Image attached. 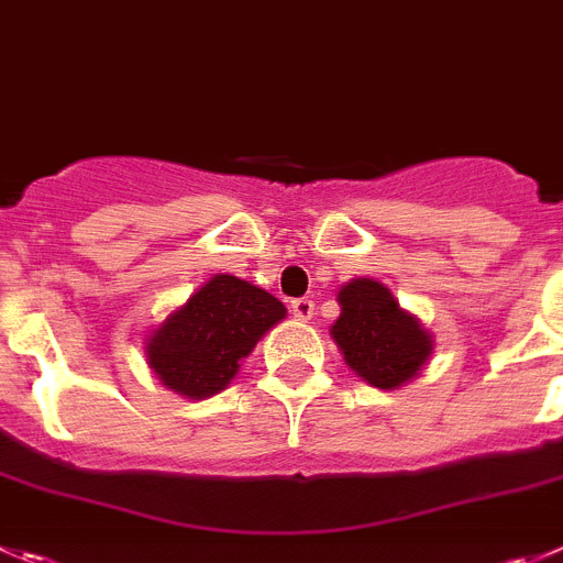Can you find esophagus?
I'll list each match as a JSON object with an SVG mask.
<instances>
[{
  "label": "esophagus",
  "mask_w": 563,
  "mask_h": 563,
  "mask_svg": "<svg viewBox=\"0 0 563 563\" xmlns=\"http://www.w3.org/2000/svg\"><path fill=\"white\" fill-rule=\"evenodd\" d=\"M290 312H292V318L307 323V320L314 318V301L312 298H296V301H290Z\"/></svg>",
  "instance_id": "esophagus-1"
}]
</instances>
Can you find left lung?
I'll use <instances>...</instances> for the list:
<instances>
[{
  "label": "left lung",
  "instance_id": "obj_1",
  "mask_svg": "<svg viewBox=\"0 0 563 563\" xmlns=\"http://www.w3.org/2000/svg\"><path fill=\"white\" fill-rule=\"evenodd\" d=\"M336 301L340 318L331 336L356 376L378 389H398L422 371L433 351L431 334L382 282L351 278Z\"/></svg>",
  "mask_w": 563,
  "mask_h": 563
}]
</instances>
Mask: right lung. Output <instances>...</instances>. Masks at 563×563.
<instances>
[{
	"instance_id": "add662e5",
	"label": "right lung",
	"mask_w": 563,
	"mask_h": 563,
	"mask_svg": "<svg viewBox=\"0 0 563 563\" xmlns=\"http://www.w3.org/2000/svg\"><path fill=\"white\" fill-rule=\"evenodd\" d=\"M285 314L271 292L238 276H212L152 331L148 367L174 393L205 400L232 384L240 362Z\"/></svg>"
}]
</instances>
